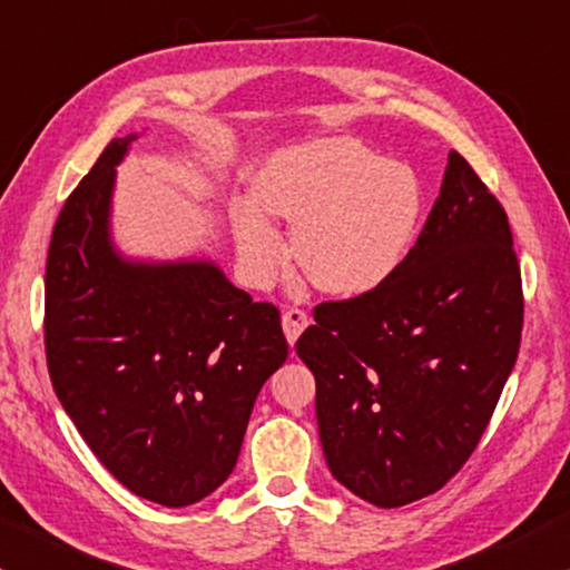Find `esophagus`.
I'll list each match as a JSON object with an SVG mask.
<instances>
[{"label": "esophagus", "mask_w": 570, "mask_h": 570, "mask_svg": "<svg viewBox=\"0 0 570 570\" xmlns=\"http://www.w3.org/2000/svg\"><path fill=\"white\" fill-rule=\"evenodd\" d=\"M281 325H284L286 341L294 344V341L299 338V333L309 325V315L299 307H289V309H284V315H281Z\"/></svg>", "instance_id": "1"}]
</instances>
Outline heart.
<instances>
[{"mask_svg": "<svg viewBox=\"0 0 570 570\" xmlns=\"http://www.w3.org/2000/svg\"><path fill=\"white\" fill-rule=\"evenodd\" d=\"M255 200L292 229V255L317 289L362 297L399 268L420 222V181L399 161H377L360 140L328 138L278 154ZM239 261L253 284L276 278L286 245L255 203L232 214Z\"/></svg>", "mask_w": 570, "mask_h": 570, "instance_id": "b5f03b06", "label": "heart"}]
</instances>
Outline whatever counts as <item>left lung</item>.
I'll use <instances>...</instances> for the list:
<instances>
[{"mask_svg":"<svg viewBox=\"0 0 570 570\" xmlns=\"http://www.w3.org/2000/svg\"><path fill=\"white\" fill-rule=\"evenodd\" d=\"M297 341L331 474L377 508L438 492L472 456L521 344L523 292L498 197L456 150L416 245Z\"/></svg>","mask_w":570,"mask_h":570,"instance_id":"1","label":"left lung"}]
</instances>
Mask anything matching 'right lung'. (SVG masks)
<instances>
[{
  "mask_svg": "<svg viewBox=\"0 0 570 570\" xmlns=\"http://www.w3.org/2000/svg\"><path fill=\"white\" fill-rule=\"evenodd\" d=\"M114 138L57 218L43 344L51 385L135 495L193 505L224 484L263 383L286 362L281 313L208 261L140 263L111 245Z\"/></svg>",
  "mask_w": 570,
  "mask_h": 570,
  "instance_id": "obj_1",
  "label": "right lung"
}]
</instances>
